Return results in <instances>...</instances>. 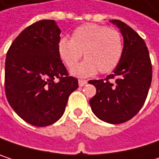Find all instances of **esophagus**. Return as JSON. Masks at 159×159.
<instances>
[{"instance_id":"obj_1","label":"esophagus","mask_w":159,"mask_h":159,"mask_svg":"<svg viewBox=\"0 0 159 159\" xmlns=\"http://www.w3.org/2000/svg\"><path fill=\"white\" fill-rule=\"evenodd\" d=\"M86 84H87V81H86V80H79V81H78L79 86H84V85H85Z\"/></svg>"}]
</instances>
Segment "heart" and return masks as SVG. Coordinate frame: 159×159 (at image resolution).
Here are the masks:
<instances>
[{"instance_id": "1", "label": "heart", "mask_w": 159, "mask_h": 159, "mask_svg": "<svg viewBox=\"0 0 159 159\" xmlns=\"http://www.w3.org/2000/svg\"><path fill=\"white\" fill-rule=\"evenodd\" d=\"M57 50L64 65L73 68L81 59L85 60L75 66L71 74L78 77L111 73L120 63L123 54L120 33L95 24H85L75 28L71 39L62 38L58 41Z\"/></svg>"}]
</instances>
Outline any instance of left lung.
<instances>
[{
    "label": "left lung",
    "instance_id": "obj_1",
    "mask_svg": "<svg viewBox=\"0 0 159 159\" xmlns=\"http://www.w3.org/2000/svg\"><path fill=\"white\" fill-rule=\"evenodd\" d=\"M123 37V54L112 75L90 80L97 88L89 100L93 113L101 120L119 124L134 117L143 107L152 81V65L143 39L128 25L111 20ZM109 79H114L112 84Z\"/></svg>",
    "mask_w": 159,
    "mask_h": 159
}]
</instances>
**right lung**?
Returning a JSON list of instances; mask_svg holds the SVG:
<instances>
[{
    "instance_id": "1",
    "label": "right lung",
    "mask_w": 159,
    "mask_h": 159,
    "mask_svg": "<svg viewBox=\"0 0 159 159\" xmlns=\"http://www.w3.org/2000/svg\"><path fill=\"white\" fill-rule=\"evenodd\" d=\"M61 29L54 20H41L24 29L8 49L5 94L16 114L27 123L44 127L63 114L78 81L69 76L59 57Z\"/></svg>"
}]
</instances>
